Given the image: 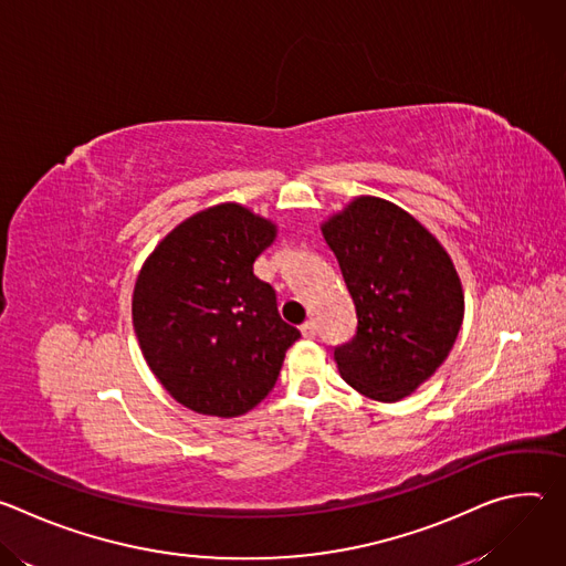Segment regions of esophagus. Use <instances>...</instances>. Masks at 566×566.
Instances as JSON below:
<instances>
[{"instance_id":"esophagus-1","label":"esophagus","mask_w":566,"mask_h":566,"mask_svg":"<svg viewBox=\"0 0 566 566\" xmlns=\"http://www.w3.org/2000/svg\"><path fill=\"white\" fill-rule=\"evenodd\" d=\"M300 332H302V336H304V338H315V334H317V325H315L313 319H306L304 325L300 327Z\"/></svg>"}]
</instances>
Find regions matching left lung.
Masks as SVG:
<instances>
[{
	"label": "left lung",
	"instance_id": "8db88e82",
	"mask_svg": "<svg viewBox=\"0 0 566 566\" xmlns=\"http://www.w3.org/2000/svg\"><path fill=\"white\" fill-rule=\"evenodd\" d=\"M358 327L334 349L340 376L360 394L410 396L448 358L463 319V291L439 241L406 210L358 197L322 223Z\"/></svg>",
	"mask_w": 566,
	"mask_h": 566
}]
</instances>
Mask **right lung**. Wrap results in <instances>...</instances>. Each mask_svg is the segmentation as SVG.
I'll return each mask as SVG.
<instances>
[{"instance_id": "add662e5", "label": "right lung", "mask_w": 566, "mask_h": 566, "mask_svg": "<svg viewBox=\"0 0 566 566\" xmlns=\"http://www.w3.org/2000/svg\"><path fill=\"white\" fill-rule=\"evenodd\" d=\"M275 226L237 203L177 226L134 286L143 356L172 398L210 417H239L275 387L300 332L280 317L275 289L253 273Z\"/></svg>"}]
</instances>
